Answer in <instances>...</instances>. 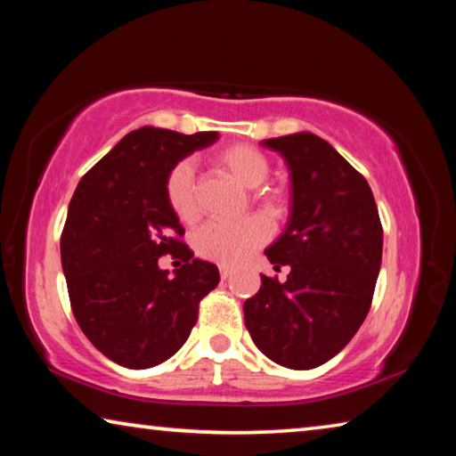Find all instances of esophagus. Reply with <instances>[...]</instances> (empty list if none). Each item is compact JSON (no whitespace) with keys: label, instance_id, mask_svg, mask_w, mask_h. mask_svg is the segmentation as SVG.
I'll use <instances>...</instances> for the list:
<instances>
[{"label":"esophagus","instance_id":"34e87169","mask_svg":"<svg viewBox=\"0 0 456 456\" xmlns=\"http://www.w3.org/2000/svg\"><path fill=\"white\" fill-rule=\"evenodd\" d=\"M219 273H221V280H229V277L233 275V269L227 267V265H221L219 267Z\"/></svg>","mask_w":456,"mask_h":456}]
</instances>
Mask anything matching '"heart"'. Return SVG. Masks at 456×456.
I'll list each match as a JSON object with an SVG mask.
<instances>
[{
  "instance_id": "heart-1",
  "label": "heart",
  "mask_w": 456,
  "mask_h": 456,
  "mask_svg": "<svg viewBox=\"0 0 456 456\" xmlns=\"http://www.w3.org/2000/svg\"><path fill=\"white\" fill-rule=\"evenodd\" d=\"M215 167L231 176L237 184L253 189L251 203L269 219H281L288 211V197L275 187H264L269 176V160L264 152L251 144L235 142L223 146L213 157ZM165 197L173 215L183 223H195L199 209L195 199V173L189 160L176 163L167 175ZM269 225L265 219L249 217L235 227L207 225L192 237V247L199 257L223 265H237L251 256L257 247L269 239Z\"/></svg>"
}]
</instances>
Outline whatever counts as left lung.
<instances>
[{
    "label": "left lung",
    "mask_w": 456,
    "mask_h": 456,
    "mask_svg": "<svg viewBox=\"0 0 456 456\" xmlns=\"http://www.w3.org/2000/svg\"><path fill=\"white\" fill-rule=\"evenodd\" d=\"M288 160L291 219L265 249L288 281L261 275L243 304L257 348L291 370L318 368L356 334L372 305L382 264V223L368 181L312 133L264 141Z\"/></svg>",
    "instance_id": "left-lung-1"
}]
</instances>
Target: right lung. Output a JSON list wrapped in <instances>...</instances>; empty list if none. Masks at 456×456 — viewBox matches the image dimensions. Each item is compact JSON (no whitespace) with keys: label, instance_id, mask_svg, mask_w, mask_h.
Wrapping results in <instances>:
<instances>
[{"label":"right lung","instance_id":"right-lung-1","mask_svg":"<svg viewBox=\"0 0 456 456\" xmlns=\"http://www.w3.org/2000/svg\"><path fill=\"white\" fill-rule=\"evenodd\" d=\"M217 136L133 130L74 191L60 239L68 296L84 336L120 366L171 358L197 323L200 299L217 288V265L192 259L165 197L168 171ZM163 255L183 261L175 278L158 267Z\"/></svg>","mask_w":456,"mask_h":456}]
</instances>
